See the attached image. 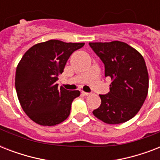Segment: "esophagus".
I'll list each match as a JSON object with an SVG mask.
<instances>
[{
  "instance_id": "esophagus-1",
  "label": "esophagus",
  "mask_w": 160,
  "mask_h": 160,
  "mask_svg": "<svg viewBox=\"0 0 160 160\" xmlns=\"http://www.w3.org/2000/svg\"><path fill=\"white\" fill-rule=\"evenodd\" d=\"M81 94H82L83 95H85V96H88V95H90V93L84 92V91H82V92H81Z\"/></svg>"
}]
</instances>
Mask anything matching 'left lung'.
Returning <instances> with one entry per match:
<instances>
[{
  "mask_svg": "<svg viewBox=\"0 0 160 160\" xmlns=\"http://www.w3.org/2000/svg\"><path fill=\"white\" fill-rule=\"evenodd\" d=\"M105 65V77L111 78L109 92L100 95L101 105L93 114L109 124H121L139 112L149 90V75L144 58L121 41L90 42Z\"/></svg>",
  "mask_w": 160,
  "mask_h": 160,
  "instance_id": "1",
  "label": "left lung"
}]
</instances>
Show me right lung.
<instances>
[{
    "label": "right lung",
    "instance_id": "right-lung-1",
    "mask_svg": "<svg viewBox=\"0 0 160 160\" xmlns=\"http://www.w3.org/2000/svg\"><path fill=\"white\" fill-rule=\"evenodd\" d=\"M84 45L50 40L22 56L16 67V93L25 113L36 124L53 126L70 115L72 101L80 93L58 87L56 81L71 54Z\"/></svg>",
    "mask_w": 160,
    "mask_h": 160
}]
</instances>
